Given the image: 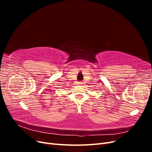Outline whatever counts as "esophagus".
I'll return each instance as SVG.
<instances>
[{"label": "esophagus", "instance_id": "obj_1", "mask_svg": "<svg viewBox=\"0 0 152 152\" xmlns=\"http://www.w3.org/2000/svg\"><path fill=\"white\" fill-rule=\"evenodd\" d=\"M82 83H83V82H78V84H79V85H82V84H83Z\"/></svg>", "mask_w": 152, "mask_h": 152}]
</instances>
